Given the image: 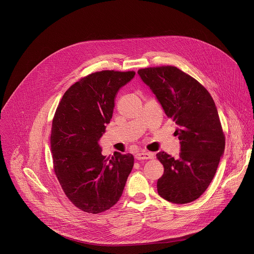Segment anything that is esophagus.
I'll list each match as a JSON object with an SVG mask.
<instances>
[{
    "mask_svg": "<svg viewBox=\"0 0 254 254\" xmlns=\"http://www.w3.org/2000/svg\"><path fill=\"white\" fill-rule=\"evenodd\" d=\"M154 155L150 152H141L135 154V159L137 160H147V159H153Z\"/></svg>",
    "mask_w": 254,
    "mask_h": 254,
    "instance_id": "esophagus-1",
    "label": "esophagus"
}]
</instances>
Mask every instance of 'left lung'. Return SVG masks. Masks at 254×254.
<instances>
[{
  "label": "left lung",
  "mask_w": 254,
  "mask_h": 254,
  "mask_svg": "<svg viewBox=\"0 0 254 254\" xmlns=\"http://www.w3.org/2000/svg\"><path fill=\"white\" fill-rule=\"evenodd\" d=\"M137 72L178 126L179 158L164 151L156 155L164 166L157 182L158 193L176 204L194 201L209 187L225 151L216 105L204 86L176 66L146 67Z\"/></svg>",
  "instance_id": "left-lung-1"
}]
</instances>
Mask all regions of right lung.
<instances>
[{"instance_id": "add662e5", "label": "right lung", "mask_w": 254, "mask_h": 254, "mask_svg": "<svg viewBox=\"0 0 254 254\" xmlns=\"http://www.w3.org/2000/svg\"><path fill=\"white\" fill-rule=\"evenodd\" d=\"M134 75L102 70L82 77L65 91L55 113L54 171L66 197L84 212L98 214L113 207L132 170L131 154L106 158L98 142L112 119L118 91Z\"/></svg>"}]
</instances>
